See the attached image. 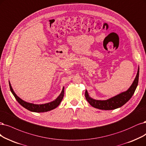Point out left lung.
Here are the masks:
<instances>
[{"label": "left lung", "mask_w": 146, "mask_h": 146, "mask_svg": "<svg viewBox=\"0 0 146 146\" xmlns=\"http://www.w3.org/2000/svg\"><path fill=\"white\" fill-rule=\"evenodd\" d=\"M139 79V68L133 83L126 91L106 100H97L89 96L87 90L85 92V97L92 107L102 110H113L121 107L131 98L138 86Z\"/></svg>", "instance_id": "8db88e82"}]
</instances>
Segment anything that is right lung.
Instances as JSON below:
<instances>
[{
    "mask_svg": "<svg viewBox=\"0 0 146 146\" xmlns=\"http://www.w3.org/2000/svg\"><path fill=\"white\" fill-rule=\"evenodd\" d=\"M9 88L11 90V92L13 94L15 98L16 99L18 103L21 104V106L25 109H28V110H30L31 112H48L49 110H51L55 108H56L61 103L62 100L64 96V87L63 88L61 94H60L59 96L54 100L53 102H51L48 103L46 104H35L33 103H30L23 101L21 98H19L17 95L14 92V90L11 87V85L10 84V82H9Z\"/></svg>",
    "mask_w": 146,
    "mask_h": 146,
    "instance_id": "right-lung-1",
    "label": "right lung"
}]
</instances>
